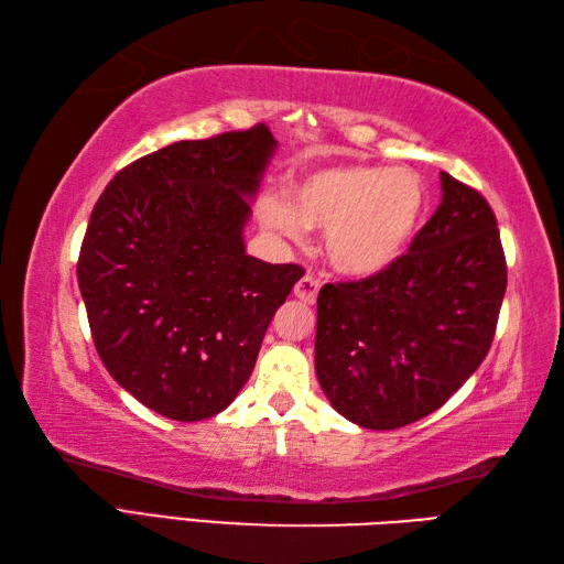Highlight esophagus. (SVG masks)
Listing matches in <instances>:
<instances>
[{"mask_svg": "<svg viewBox=\"0 0 564 564\" xmlns=\"http://www.w3.org/2000/svg\"><path fill=\"white\" fill-rule=\"evenodd\" d=\"M319 279H315V275H303L301 281L295 283V289H293V293H295V297H301L303 303H307V305H313L315 301H317V293H319Z\"/></svg>", "mask_w": 564, "mask_h": 564, "instance_id": "obj_1", "label": "esophagus"}]
</instances>
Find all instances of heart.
<instances>
[{"label":"heart","mask_w":564,"mask_h":564,"mask_svg":"<svg viewBox=\"0 0 564 564\" xmlns=\"http://www.w3.org/2000/svg\"><path fill=\"white\" fill-rule=\"evenodd\" d=\"M426 208V184L412 170L339 164L313 172L289 200L267 196L259 218L267 230L301 242L305 227L325 230L329 263L346 275L386 271L410 247Z\"/></svg>","instance_id":"obj_1"}]
</instances>
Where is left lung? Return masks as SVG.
<instances>
[{
  "instance_id": "obj_1",
  "label": "left lung",
  "mask_w": 564,
  "mask_h": 564,
  "mask_svg": "<svg viewBox=\"0 0 564 564\" xmlns=\"http://www.w3.org/2000/svg\"><path fill=\"white\" fill-rule=\"evenodd\" d=\"M441 188L406 254L317 295V380L358 426L400 429L436 412L492 346L507 293L497 218L480 191L446 172Z\"/></svg>"
}]
</instances>
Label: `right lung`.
Listing matches in <instances>:
<instances>
[{
  "label": "right lung",
  "instance_id": "right-lung-1",
  "mask_svg": "<svg viewBox=\"0 0 564 564\" xmlns=\"http://www.w3.org/2000/svg\"><path fill=\"white\" fill-rule=\"evenodd\" d=\"M273 150L263 123L174 142L123 166L91 210L77 281L94 346L118 386L162 416L223 412L305 273L245 251L249 198Z\"/></svg>",
  "mask_w": 564,
  "mask_h": 564
}]
</instances>
